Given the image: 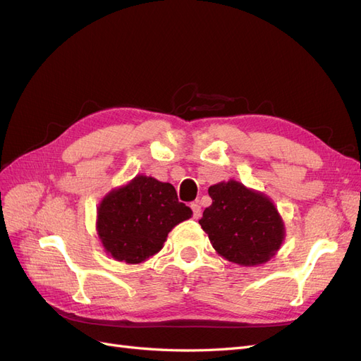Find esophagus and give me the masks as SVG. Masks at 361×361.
I'll return each mask as SVG.
<instances>
[{
	"mask_svg": "<svg viewBox=\"0 0 361 361\" xmlns=\"http://www.w3.org/2000/svg\"><path fill=\"white\" fill-rule=\"evenodd\" d=\"M191 209H192V216L197 220V218H200L202 215V207H200V203L199 202H192L191 203Z\"/></svg>",
	"mask_w": 361,
	"mask_h": 361,
	"instance_id": "esophagus-1",
	"label": "esophagus"
}]
</instances>
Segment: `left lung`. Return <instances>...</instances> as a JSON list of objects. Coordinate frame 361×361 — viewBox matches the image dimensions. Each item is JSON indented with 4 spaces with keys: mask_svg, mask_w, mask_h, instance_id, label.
<instances>
[{
    "mask_svg": "<svg viewBox=\"0 0 361 361\" xmlns=\"http://www.w3.org/2000/svg\"><path fill=\"white\" fill-rule=\"evenodd\" d=\"M212 204L199 221L212 247L239 265L264 264L285 238L281 218L264 194L231 180L209 187Z\"/></svg>",
    "mask_w": 361,
    "mask_h": 361,
    "instance_id": "8db88e82",
    "label": "left lung"
}]
</instances>
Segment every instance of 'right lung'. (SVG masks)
I'll return each mask as SVG.
<instances>
[{"instance_id": "1", "label": "right lung", "mask_w": 361, "mask_h": 361, "mask_svg": "<svg viewBox=\"0 0 361 361\" xmlns=\"http://www.w3.org/2000/svg\"><path fill=\"white\" fill-rule=\"evenodd\" d=\"M191 214L171 183L137 176L102 200L97 233L114 259L140 264L158 253L171 228Z\"/></svg>"}]
</instances>
